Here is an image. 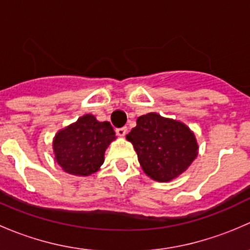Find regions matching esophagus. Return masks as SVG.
<instances>
[{
	"mask_svg": "<svg viewBox=\"0 0 250 250\" xmlns=\"http://www.w3.org/2000/svg\"><path fill=\"white\" fill-rule=\"evenodd\" d=\"M116 134H117L118 137L123 138V137H125V134H127V128H125V127L117 128V129H116Z\"/></svg>",
	"mask_w": 250,
	"mask_h": 250,
	"instance_id": "obj_1",
	"label": "esophagus"
}]
</instances>
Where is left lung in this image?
Listing matches in <instances>:
<instances>
[{
    "mask_svg": "<svg viewBox=\"0 0 250 250\" xmlns=\"http://www.w3.org/2000/svg\"><path fill=\"white\" fill-rule=\"evenodd\" d=\"M144 173L158 183L181 175L198 155L195 133L181 121L148 112L140 116L127 134Z\"/></svg>",
    "mask_w": 250,
    "mask_h": 250,
    "instance_id": "left-lung-1",
    "label": "left lung"
}]
</instances>
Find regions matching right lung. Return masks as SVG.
Listing matches in <instances>:
<instances>
[{"mask_svg":"<svg viewBox=\"0 0 250 250\" xmlns=\"http://www.w3.org/2000/svg\"><path fill=\"white\" fill-rule=\"evenodd\" d=\"M116 138L110 122H100L94 115L87 113L55 134L54 158L66 173L92 175L100 169L105 151Z\"/></svg>","mask_w":250,"mask_h":250,"instance_id":"1","label":"right lung"}]
</instances>
